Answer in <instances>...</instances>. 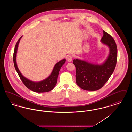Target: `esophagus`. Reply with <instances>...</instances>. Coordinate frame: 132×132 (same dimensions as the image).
Masks as SVG:
<instances>
[{
  "label": "esophagus",
  "mask_w": 132,
  "mask_h": 132,
  "mask_svg": "<svg viewBox=\"0 0 132 132\" xmlns=\"http://www.w3.org/2000/svg\"><path fill=\"white\" fill-rule=\"evenodd\" d=\"M67 61H68V62H71L72 60V57L71 56H69L67 57Z\"/></svg>",
  "instance_id": "34e87169"
}]
</instances>
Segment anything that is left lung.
<instances>
[{
	"label": "left lung",
	"mask_w": 132,
	"mask_h": 132,
	"mask_svg": "<svg viewBox=\"0 0 132 132\" xmlns=\"http://www.w3.org/2000/svg\"><path fill=\"white\" fill-rule=\"evenodd\" d=\"M101 41L109 48V54L101 64L94 63L76 59L73 64L76 68L77 84L84 90L95 91L100 89L107 82L115 68L117 59V48L113 38L103 31Z\"/></svg>",
	"instance_id": "8db88e82"
}]
</instances>
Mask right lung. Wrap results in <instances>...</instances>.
Returning <instances> with one entry per match:
<instances>
[{
  "mask_svg": "<svg viewBox=\"0 0 132 132\" xmlns=\"http://www.w3.org/2000/svg\"><path fill=\"white\" fill-rule=\"evenodd\" d=\"M22 37L23 36H22L19 38V40L16 43L13 55V61L14 66L19 77L20 78L21 80L24 83V84L25 85L26 87L33 92L36 93H45L50 92V90H52L56 85L57 78L59 71L61 67L65 63L66 59L64 58L62 60L58 62L54 65L50 75L48 77H47L46 79L39 82L32 81L31 80L28 79V78H26L25 77H24L22 74L17 66L16 62V56L18 45L20 41L21 38H22Z\"/></svg>",
  "mask_w": 132,
  "mask_h": 132,
  "instance_id": "add662e5",
  "label": "right lung"
}]
</instances>
